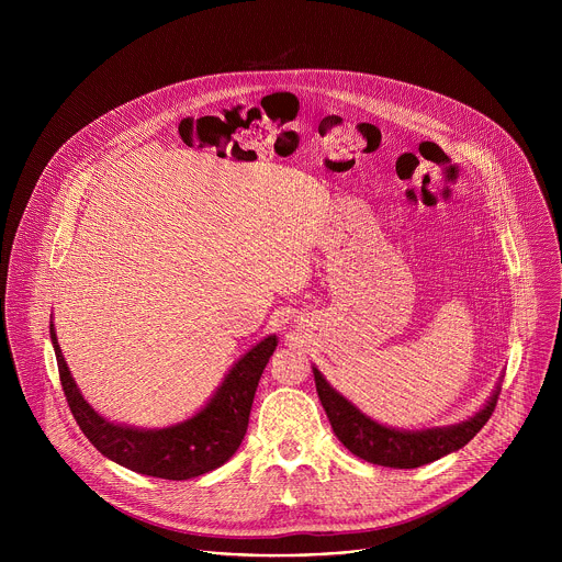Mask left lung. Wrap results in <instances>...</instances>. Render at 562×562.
Wrapping results in <instances>:
<instances>
[{"label":"left lung","instance_id":"obj_1","mask_svg":"<svg viewBox=\"0 0 562 562\" xmlns=\"http://www.w3.org/2000/svg\"><path fill=\"white\" fill-rule=\"evenodd\" d=\"M313 378H315L319 403H323L338 440L358 458L373 464L393 467V469L423 467L451 451L462 449L480 429L487 425V420L496 409L498 393H501L496 389L494 395L490 397V403L473 418L460 425L436 427L425 431H400L367 418L358 407L349 403L345 395H340L315 367H313Z\"/></svg>","mask_w":562,"mask_h":562}]
</instances>
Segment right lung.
<instances>
[{"label": "right lung", "mask_w": 562, "mask_h": 562, "mask_svg": "<svg viewBox=\"0 0 562 562\" xmlns=\"http://www.w3.org/2000/svg\"><path fill=\"white\" fill-rule=\"evenodd\" d=\"M50 340L66 403L91 445L131 471L165 480L202 475L224 464L237 451L249 427L260 375L278 347V338L269 336L239 358L206 407L193 418L165 429H135L109 423L87 403L70 378L53 325Z\"/></svg>", "instance_id": "1"}]
</instances>
